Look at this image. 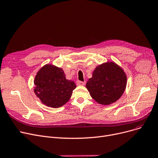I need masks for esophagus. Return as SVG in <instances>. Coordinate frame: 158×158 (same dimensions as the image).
I'll return each mask as SVG.
<instances>
[{
  "instance_id": "obj_1",
  "label": "esophagus",
  "mask_w": 158,
  "mask_h": 158,
  "mask_svg": "<svg viewBox=\"0 0 158 158\" xmlns=\"http://www.w3.org/2000/svg\"><path fill=\"white\" fill-rule=\"evenodd\" d=\"M77 83L78 85H84L85 83V81H81L78 80L77 81Z\"/></svg>"
}]
</instances>
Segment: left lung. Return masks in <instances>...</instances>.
<instances>
[{"mask_svg":"<svg viewBox=\"0 0 158 158\" xmlns=\"http://www.w3.org/2000/svg\"><path fill=\"white\" fill-rule=\"evenodd\" d=\"M126 84L124 70L115 62H107L96 67L86 83V88L98 103L108 105L121 97Z\"/></svg>","mask_w":158,"mask_h":158,"instance_id":"left-lung-1","label":"left lung"}]
</instances>
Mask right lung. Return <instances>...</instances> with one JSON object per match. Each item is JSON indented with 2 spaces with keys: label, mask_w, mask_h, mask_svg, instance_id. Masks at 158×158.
I'll list each match as a JSON object with an SVG mask.
<instances>
[{
  "label": "right lung",
  "mask_w": 158,
  "mask_h": 158,
  "mask_svg": "<svg viewBox=\"0 0 158 158\" xmlns=\"http://www.w3.org/2000/svg\"><path fill=\"white\" fill-rule=\"evenodd\" d=\"M34 93L42 103L52 108L66 104L76 88L73 81L66 78L62 68L46 64L37 73L34 80Z\"/></svg>",
  "instance_id": "1"
}]
</instances>
